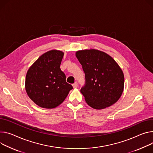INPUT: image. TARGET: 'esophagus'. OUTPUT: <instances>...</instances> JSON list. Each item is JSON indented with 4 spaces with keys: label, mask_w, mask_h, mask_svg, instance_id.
<instances>
[{
    "label": "esophagus",
    "mask_w": 153,
    "mask_h": 153,
    "mask_svg": "<svg viewBox=\"0 0 153 153\" xmlns=\"http://www.w3.org/2000/svg\"><path fill=\"white\" fill-rule=\"evenodd\" d=\"M73 88H77V87H78L77 83V82H75L74 84H73Z\"/></svg>",
    "instance_id": "esophagus-1"
}]
</instances>
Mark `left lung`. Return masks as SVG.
I'll return each instance as SVG.
<instances>
[{
	"instance_id": "left-lung-1",
	"label": "left lung",
	"mask_w": 153,
	"mask_h": 153,
	"mask_svg": "<svg viewBox=\"0 0 153 153\" xmlns=\"http://www.w3.org/2000/svg\"><path fill=\"white\" fill-rule=\"evenodd\" d=\"M76 56L85 76V85L80 92L87 104L100 110L117 102L123 91L124 77L115 60L94 49L78 51Z\"/></svg>"
}]
</instances>
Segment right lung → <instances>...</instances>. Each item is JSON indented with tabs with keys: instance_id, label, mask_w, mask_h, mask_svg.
Returning a JSON list of instances; mask_svg holds the SVG:
<instances>
[{
	"instance_id": "obj_1",
	"label": "right lung",
	"mask_w": 153,
	"mask_h": 153,
	"mask_svg": "<svg viewBox=\"0 0 153 153\" xmlns=\"http://www.w3.org/2000/svg\"><path fill=\"white\" fill-rule=\"evenodd\" d=\"M64 52L51 50L41 55L27 71L25 87L27 95L40 107L53 108L61 104L73 89L60 69Z\"/></svg>"
}]
</instances>
